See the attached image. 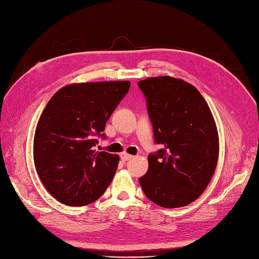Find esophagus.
<instances>
[{
	"instance_id": "obj_1",
	"label": "esophagus",
	"mask_w": 259,
	"mask_h": 259,
	"mask_svg": "<svg viewBox=\"0 0 259 259\" xmlns=\"http://www.w3.org/2000/svg\"><path fill=\"white\" fill-rule=\"evenodd\" d=\"M120 159L122 160V161H128V160H131V159H133V156H131V155H128V153H121L120 155Z\"/></svg>"
}]
</instances>
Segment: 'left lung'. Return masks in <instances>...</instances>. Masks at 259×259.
<instances>
[{"label":"left lung","mask_w":259,"mask_h":259,"mask_svg":"<svg viewBox=\"0 0 259 259\" xmlns=\"http://www.w3.org/2000/svg\"><path fill=\"white\" fill-rule=\"evenodd\" d=\"M153 139L162 149L148 156L139 179L146 196L164 208L187 206L205 191L219 158V135L200 92L169 76L140 80Z\"/></svg>","instance_id":"8db88e82"}]
</instances>
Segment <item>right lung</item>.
<instances>
[{"mask_svg":"<svg viewBox=\"0 0 259 259\" xmlns=\"http://www.w3.org/2000/svg\"><path fill=\"white\" fill-rule=\"evenodd\" d=\"M131 83L98 81L65 86L40 115L34 137V162L40 181L63 205L85 206L102 196L119 158L97 152L106 122Z\"/></svg>","mask_w":259,"mask_h":259,"instance_id":"right-lung-1","label":"right lung"}]
</instances>
